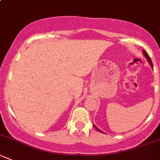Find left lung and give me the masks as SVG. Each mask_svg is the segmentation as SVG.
Here are the masks:
<instances>
[{
    "label": "left lung",
    "instance_id": "left-lung-1",
    "mask_svg": "<svg viewBox=\"0 0 160 160\" xmlns=\"http://www.w3.org/2000/svg\"><path fill=\"white\" fill-rule=\"evenodd\" d=\"M143 54H144V55H145V57H146L147 60H148V62H149V64H150V66H151V67H152V68H153V65H152V60H151V58H150V57H149V56H148V53H147V52H145V50H144V51H143ZM93 126H94V128H95V129H96V130H98V131H100V132H101V133H102V131H100V130H98V128H96V127H95V126H94V125H93Z\"/></svg>",
    "mask_w": 160,
    "mask_h": 160
}]
</instances>
